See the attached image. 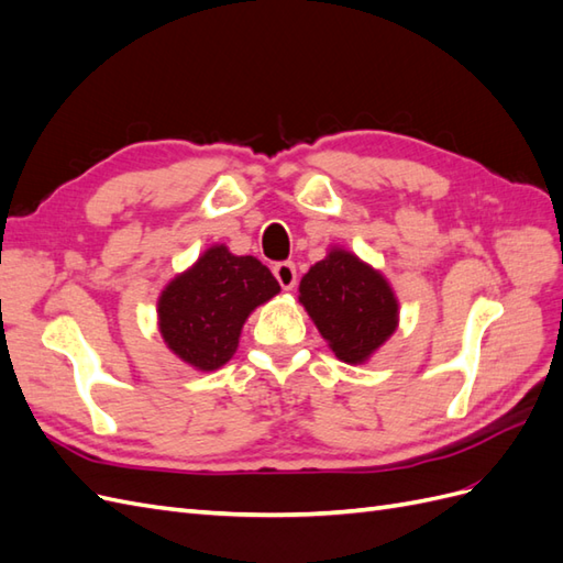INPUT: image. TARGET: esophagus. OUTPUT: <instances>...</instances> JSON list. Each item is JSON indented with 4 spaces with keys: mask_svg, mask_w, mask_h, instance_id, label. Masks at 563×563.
<instances>
[{
    "mask_svg": "<svg viewBox=\"0 0 563 563\" xmlns=\"http://www.w3.org/2000/svg\"><path fill=\"white\" fill-rule=\"evenodd\" d=\"M272 272H275V277H277V282L282 284L284 291H294L296 282H298V275H296V265H294L291 261L277 263L275 267H272Z\"/></svg>",
    "mask_w": 563,
    "mask_h": 563,
    "instance_id": "esophagus-1",
    "label": "esophagus"
}]
</instances>
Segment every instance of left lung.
<instances>
[{"label":"left lung","instance_id":"8db88e82","mask_svg":"<svg viewBox=\"0 0 563 563\" xmlns=\"http://www.w3.org/2000/svg\"><path fill=\"white\" fill-rule=\"evenodd\" d=\"M298 300L345 364H364L397 331L399 302L391 286L345 249H331L310 267Z\"/></svg>","mask_w":563,"mask_h":563}]
</instances>
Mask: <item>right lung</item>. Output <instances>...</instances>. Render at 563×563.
I'll return each mask as SVG.
<instances>
[{
    "mask_svg": "<svg viewBox=\"0 0 563 563\" xmlns=\"http://www.w3.org/2000/svg\"><path fill=\"white\" fill-rule=\"evenodd\" d=\"M277 294V279L258 258L216 244L162 291L164 343L197 371H216L232 360L249 314Z\"/></svg>",
    "mask_w": 563,
    "mask_h": 563,
    "instance_id": "right-lung-1",
    "label": "right lung"
}]
</instances>
